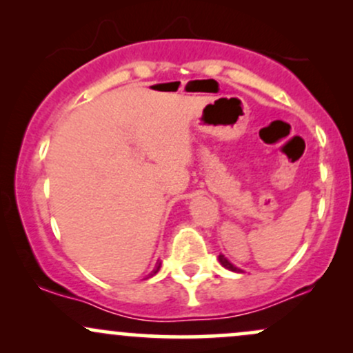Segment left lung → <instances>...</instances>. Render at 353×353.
I'll return each mask as SVG.
<instances>
[{"mask_svg":"<svg viewBox=\"0 0 353 353\" xmlns=\"http://www.w3.org/2000/svg\"><path fill=\"white\" fill-rule=\"evenodd\" d=\"M219 262H221V264L224 265L225 269H229V270H234V272H239V270H241V269H237V267L234 265V264H230V262L228 261V259L224 257V255H219Z\"/></svg>","mask_w":353,"mask_h":353,"instance_id":"obj_1","label":"left lung"}]
</instances>
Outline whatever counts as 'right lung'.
Wrapping results in <instances>:
<instances>
[{
  "label": "right lung",
  "instance_id": "right-lung-1",
  "mask_svg": "<svg viewBox=\"0 0 353 353\" xmlns=\"http://www.w3.org/2000/svg\"><path fill=\"white\" fill-rule=\"evenodd\" d=\"M159 267H161V264H157V265H156V269H154V270H152V274H151V275H154V274H157V270H159Z\"/></svg>",
  "mask_w": 353,
  "mask_h": 353
}]
</instances>
